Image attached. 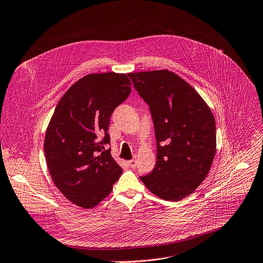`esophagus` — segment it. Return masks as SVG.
I'll return each instance as SVG.
<instances>
[{
  "label": "esophagus",
  "instance_id": "obj_1",
  "mask_svg": "<svg viewBox=\"0 0 263 263\" xmlns=\"http://www.w3.org/2000/svg\"><path fill=\"white\" fill-rule=\"evenodd\" d=\"M128 163H129V165H130V168H132V169H135L136 165H137V162H136V160H134V159L129 160Z\"/></svg>",
  "mask_w": 263,
  "mask_h": 263
}]
</instances>
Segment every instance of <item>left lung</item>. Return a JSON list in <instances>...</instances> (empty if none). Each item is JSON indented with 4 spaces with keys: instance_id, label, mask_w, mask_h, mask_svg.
Instances as JSON below:
<instances>
[{
    "instance_id": "1",
    "label": "left lung",
    "mask_w": 263,
    "mask_h": 263,
    "mask_svg": "<svg viewBox=\"0 0 263 263\" xmlns=\"http://www.w3.org/2000/svg\"><path fill=\"white\" fill-rule=\"evenodd\" d=\"M128 76L150 107L157 144L153 171L139 178L161 199L185 198L206 177L216 153L214 115L197 91L171 71Z\"/></svg>"
}]
</instances>
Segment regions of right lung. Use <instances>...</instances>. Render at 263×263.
I'll return each instance as SVG.
<instances>
[{"instance_id": "1", "label": "right lung", "mask_w": 263, "mask_h": 263, "mask_svg": "<svg viewBox=\"0 0 263 263\" xmlns=\"http://www.w3.org/2000/svg\"><path fill=\"white\" fill-rule=\"evenodd\" d=\"M130 86L123 73L88 74L55 107L45 136L46 162L57 187L79 206L99 204L123 173L105 147L110 144V117L128 99Z\"/></svg>"}]
</instances>
